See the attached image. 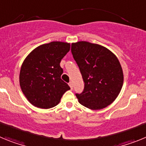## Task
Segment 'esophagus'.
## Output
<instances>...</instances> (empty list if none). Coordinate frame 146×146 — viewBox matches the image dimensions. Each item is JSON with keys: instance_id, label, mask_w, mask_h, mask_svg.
Returning <instances> with one entry per match:
<instances>
[{"instance_id": "34e87169", "label": "esophagus", "mask_w": 146, "mask_h": 146, "mask_svg": "<svg viewBox=\"0 0 146 146\" xmlns=\"http://www.w3.org/2000/svg\"><path fill=\"white\" fill-rule=\"evenodd\" d=\"M69 86H70V88H73V82H72V81H71V82H69Z\"/></svg>"}]
</instances>
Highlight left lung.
<instances>
[{
    "label": "left lung",
    "instance_id": "left-lung-1",
    "mask_svg": "<svg viewBox=\"0 0 146 146\" xmlns=\"http://www.w3.org/2000/svg\"><path fill=\"white\" fill-rule=\"evenodd\" d=\"M71 50L85 82L83 91L76 94L79 102L94 110L113 103L123 83L116 56L102 45L83 41L72 43Z\"/></svg>",
    "mask_w": 146,
    "mask_h": 146
}]
</instances>
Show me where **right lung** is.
Instances as JSON below:
<instances>
[{
	"mask_svg": "<svg viewBox=\"0 0 146 146\" xmlns=\"http://www.w3.org/2000/svg\"><path fill=\"white\" fill-rule=\"evenodd\" d=\"M70 50V44L52 42L40 45L25 58L20 73V85L33 106L49 109L56 106L70 89L60 76V60Z\"/></svg>",
	"mask_w": 146,
	"mask_h": 146,
	"instance_id": "1",
	"label": "right lung"
}]
</instances>
